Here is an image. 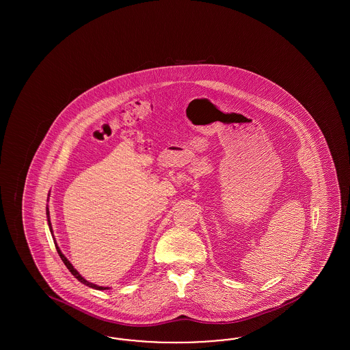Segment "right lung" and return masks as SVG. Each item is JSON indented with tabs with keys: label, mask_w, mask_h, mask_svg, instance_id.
Listing matches in <instances>:
<instances>
[{
	"label": "right lung",
	"mask_w": 350,
	"mask_h": 350,
	"mask_svg": "<svg viewBox=\"0 0 350 350\" xmlns=\"http://www.w3.org/2000/svg\"><path fill=\"white\" fill-rule=\"evenodd\" d=\"M47 217H49V226H50V231L52 232V227H51V221H50V211H49V208H47ZM55 247H56V250H57V253H59V256H60V258L63 260V262L66 264V267H68V270L80 281V282L83 283V284H86V286H89V287H92V288H96V290H105V288H107V287H100V286H97V284H94V283L88 282L85 278H83L81 275H80V273L75 269V267H72V264L69 262L67 260V257L62 253V250H59V247H57V244H56V241H55Z\"/></svg>",
	"instance_id": "right-lung-1"
}]
</instances>
